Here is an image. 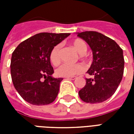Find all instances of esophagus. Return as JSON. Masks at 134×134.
Returning <instances> with one entry per match:
<instances>
[{"label": "esophagus", "mask_w": 134, "mask_h": 134, "mask_svg": "<svg viewBox=\"0 0 134 134\" xmlns=\"http://www.w3.org/2000/svg\"><path fill=\"white\" fill-rule=\"evenodd\" d=\"M65 78L69 79V80H75L77 77H65Z\"/></svg>", "instance_id": "esophagus-1"}]
</instances>
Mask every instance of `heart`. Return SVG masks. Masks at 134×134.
I'll list each match as a JSON object with an SVG mask.
<instances>
[{"instance_id": "obj_1", "label": "heart", "mask_w": 134, "mask_h": 134, "mask_svg": "<svg viewBox=\"0 0 134 134\" xmlns=\"http://www.w3.org/2000/svg\"><path fill=\"white\" fill-rule=\"evenodd\" d=\"M72 46L76 50V52H78L80 54H83L87 51V44L80 38L75 39L72 43ZM59 50H60V45L58 44L53 47V49L50 52V61L54 66H57L58 64H59L61 61L59 57ZM85 69V66L82 64H72L64 63L57 69L56 74L59 77H72L83 72Z\"/></svg>"}]
</instances>
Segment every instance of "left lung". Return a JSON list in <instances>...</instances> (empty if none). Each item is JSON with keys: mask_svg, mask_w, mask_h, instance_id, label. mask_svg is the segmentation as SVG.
Listing matches in <instances>:
<instances>
[{"mask_svg": "<svg viewBox=\"0 0 134 134\" xmlns=\"http://www.w3.org/2000/svg\"><path fill=\"white\" fill-rule=\"evenodd\" d=\"M87 42L93 51V60L87 73L86 85L79 91L85 103H98L114 94L121 82L124 70L123 49L114 40L96 31L76 33Z\"/></svg>", "mask_w": 134, "mask_h": 134, "instance_id": "1", "label": "left lung"}]
</instances>
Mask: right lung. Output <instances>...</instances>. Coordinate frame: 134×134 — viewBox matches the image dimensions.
<instances>
[{
  "mask_svg": "<svg viewBox=\"0 0 134 134\" xmlns=\"http://www.w3.org/2000/svg\"><path fill=\"white\" fill-rule=\"evenodd\" d=\"M70 34H37L22 41L13 51L10 74L14 87L22 98L32 105L52 103L63 78L52 77L49 54L53 47Z\"/></svg>",
  "mask_w": 134,
  "mask_h": 134,
  "instance_id": "add662e5",
  "label": "right lung"
}]
</instances>
